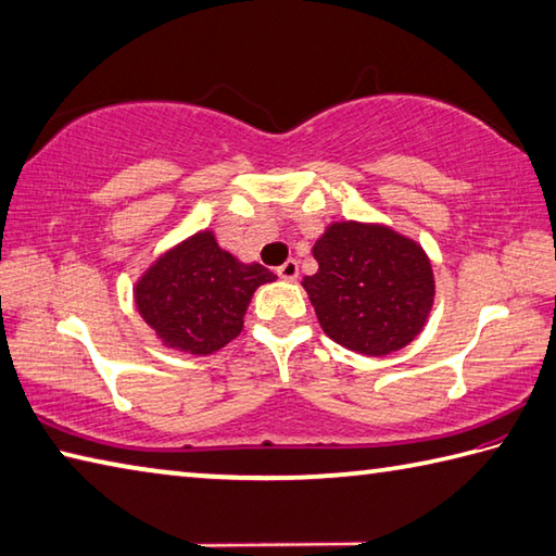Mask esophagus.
<instances>
[{
  "label": "esophagus",
  "instance_id": "1",
  "mask_svg": "<svg viewBox=\"0 0 556 556\" xmlns=\"http://www.w3.org/2000/svg\"><path fill=\"white\" fill-rule=\"evenodd\" d=\"M276 274H278V278H282V280H295V278L300 276L298 261H295V258H288L286 264L276 268Z\"/></svg>",
  "mask_w": 556,
  "mask_h": 556
}]
</instances>
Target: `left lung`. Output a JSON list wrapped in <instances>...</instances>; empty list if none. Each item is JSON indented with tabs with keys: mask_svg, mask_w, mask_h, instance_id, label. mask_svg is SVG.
Instances as JSON below:
<instances>
[{
	"mask_svg": "<svg viewBox=\"0 0 556 556\" xmlns=\"http://www.w3.org/2000/svg\"><path fill=\"white\" fill-rule=\"evenodd\" d=\"M302 280L324 333L363 355H390L424 329L433 270L424 249L382 225L337 223L312 249Z\"/></svg>",
	"mask_w": 556,
	"mask_h": 556,
	"instance_id": "left-lung-1",
	"label": "left lung"
}]
</instances>
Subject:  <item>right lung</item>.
<instances>
[{
	"mask_svg": "<svg viewBox=\"0 0 556 556\" xmlns=\"http://www.w3.org/2000/svg\"><path fill=\"white\" fill-rule=\"evenodd\" d=\"M276 276L219 249L213 232H198L156 261L135 286L142 319L166 345L213 353L244 327L254 290Z\"/></svg>",
	"mask_w": 556,
	"mask_h": 556,
	"instance_id": "right-lung-1",
	"label": "right lung"
}]
</instances>
